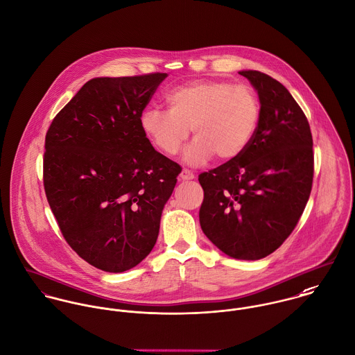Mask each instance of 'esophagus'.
<instances>
[{
  "label": "esophagus",
  "mask_w": 355,
  "mask_h": 355,
  "mask_svg": "<svg viewBox=\"0 0 355 355\" xmlns=\"http://www.w3.org/2000/svg\"><path fill=\"white\" fill-rule=\"evenodd\" d=\"M195 178V174L187 168H184L181 173H180V180L181 181H189V180H193Z\"/></svg>",
  "instance_id": "obj_1"
}]
</instances>
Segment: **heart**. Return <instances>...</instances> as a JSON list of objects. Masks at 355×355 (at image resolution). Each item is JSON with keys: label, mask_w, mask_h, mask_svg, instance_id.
Instances as JSON below:
<instances>
[{"label": "heart", "mask_w": 355, "mask_h": 355, "mask_svg": "<svg viewBox=\"0 0 355 355\" xmlns=\"http://www.w3.org/2000/svg\"><path fill=\"white\" fill-rule=\"evenodd\" d=\"M168 111L146 108L140 116L142 133L160 152L175 155L196 136L185 153L199 166L214 155L222 160L239 157L252 141L261 116L257 93L226 80H196L167 93Z\"/></svg>", "instance_id": "b5f03b06"}]
</instances>
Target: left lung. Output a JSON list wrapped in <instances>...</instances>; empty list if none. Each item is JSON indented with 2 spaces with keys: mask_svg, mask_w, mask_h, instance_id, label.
Returning a JSON list of instances; mask_svg holds the SVG:
<instances>
[{
  "mask_svg": "<svg viewBox=\"0 0 355 355\" xmlns=\"http://www.w3.org/2000/svg\"><path fill=\"white\" fill-rule=\"evenodd\" d=\"M258 92L261 116L248 148L199 175L205 191L199 219L226 255L257 261L292 233L313 185V137L306 115L279 80L247 70Z\"/></svg>",
  "mask_w": 355,
  "mask_h": 355,
  "instance_id": "obj_1",
  "label": "left lung"
}]
</instances>
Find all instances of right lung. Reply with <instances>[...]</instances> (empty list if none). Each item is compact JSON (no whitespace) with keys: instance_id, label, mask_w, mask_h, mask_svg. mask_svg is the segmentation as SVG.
I'll return each mask as SVG.
<instances>
[{"instance_id":"obj_1","label":"right lung","mask_w":355,"mask_h":355,"mask_svg":"<svg viewBox=\"0 0 355 355\" xmlns=\"http://www.w3.org/2000/svg\"><path fill=\"white\" fill-rule=\"evenodd\" d=\"M164 72L93 78L55 116L44 153V188L72 250L121 273L152 251L181 166L155 150L140 116Z\"/></svg>"}]
</instances>
